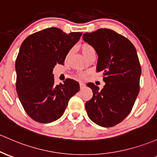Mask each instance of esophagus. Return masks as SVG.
Returning <instances> with one entry per match:
<instances>
[{
	"label": "esophagus",
	"mask_w": 157,
	"mask_h": 157,
	"mask_svg": "<svg viewBox=\"0 0 157 157\" xmlns=\"http://www.w3.org/2000/svg\"><path fill=\"white\" fill-rule=\"evenodd\" d=\"M85 84L83 83V82H80V89H82V88H84L85 87Z\"/></svg>",
	"instance_id": "1"
}]
</instances>
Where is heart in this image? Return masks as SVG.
Listing matches in <instances>:
<instances>
[{
	"label": "heart",
	"instance_id": "obj_1",
	"mask_svg": "<svg viewBox=\"0 0 157 157\" xmlns=\"http://www.w3.org/2000/svg\"><path fill=\"white\" fill-rule=\"evenodd\" d=\"M80 49H81L82 54H83L85 56H86V55L89 52H91L92 51H94V48H93L92 46L90 45V44H86V43H85V44H82V45L80 46ZM86 73H82L80 75L84 76V75H86Z\"/></svg>",
	"mask_w": 157,
	"mask_h": 157
}]
</instances>
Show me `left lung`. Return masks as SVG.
Instances as JSON below:
<instances>
[{
    "mask_svg": "<svg viewBox=\"0 0 157 157\" xmlns=\"http://www.w3.org/2000/svg\"><path fill=\"white\" fill-rule=\"evenodd\" d=\"M82 39L97 53L96 71L104 72L101 90L87 83L93 96L85 104L89 118L104 127H113L131 111L139 92L142 73L136 50L127 38L109 29L86 33Z\"/></svg>",
    "mask_w": 157,
    "mask_h": 157,
    "instance_id": "8db88e82",
    "label": "left lung"
}]
</instances>
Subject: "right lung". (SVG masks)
<instances>
[{
  "label": "right lung",
  "instance_id": "1",
  "mask_svg": "<svg viewBox=\"0 0 157 157\" xmlns=\"http://www.w3.org/2000/svg\"><path fill=\"white\" fill-rule=\"evenodd\" d=\"M82 33L67 34L56 27L31 34L22 42L15 61L16 91L25 112L39 123L63 115L68 101L80 90L78 82L66 79L55 85L53 69L63 65Z\"/></svg>",
  "mask_w": 157,
  "mask_h": 157
}]
</instances>
